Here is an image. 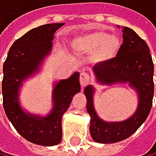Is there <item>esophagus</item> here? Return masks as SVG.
Segmentation results:
<instances>
[{
  "mask_svg": "<svg viewBox=\"0 0 156 156\" xmlns=\"http://www.w3.org/2000/svg\"><path fill=\"white\" fill-rule=\"evenodd\" d=\"M90 80H91V77L87 72H85V71L81 72V74H80V84H81L82 87H85L86 85L90 83Z\"/></svg>",
  "mask_w": 156,
  "mask_h": 156,
  "instance_id": "esophagus-1",
  "label": "esophagus"
}]
</instances>
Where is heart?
Instances as JSON below:
<instances>
[{"label": "heart", "mask_w": 156, "mask_h": 156, "mask_svg": "<svg viewBox=\"0 0 156 156\" xmlns=\"http://www.w3.org/2000/svg\"><path fill=\"white\" fill-rule=\"evenodd\" d=\"M75 50L93 51L96 62H105L114 58L121 48V39L102 30L86 32L76 36L72 41Z\"/></svg>", "instance_id": "1"}]
</instances>
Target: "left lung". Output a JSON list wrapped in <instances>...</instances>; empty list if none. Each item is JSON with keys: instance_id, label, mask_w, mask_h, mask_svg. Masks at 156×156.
Returning <instances> with one entry per match:
<instances>
[{"instance_id": "left-lung-1", "label": "left lung", "mask_w": 156, "mask_h": 156, "mask_svg": "<svg viewBox=\"0 0 156 156\" xmlns=\"http://www.w3.org/2000/svg\"><path fill=\"white\" fill-rule=\"evenodd\" d=\"M123 44L114 58L98 62L93 67L98 82L104 84L126 83L136 89L139 105L135 114L122 122H105L98 118L93 105V86H87L84 94L87 98V111L91 116L90 133L98 143L120 142L133 135L150 114L154 93L153 62L145 40L131 28L122 27Z\"/></svg>"}]
</instances>
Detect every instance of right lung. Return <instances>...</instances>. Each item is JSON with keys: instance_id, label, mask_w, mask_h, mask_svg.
Here are the masks:
<instances>
[{"instance_id": "1", "label": "right lung", "mask_w": 156, "mask_h": 156, "mask_svg": "<svg viewBox=\"0 0 156 156\" xmlns=\"http://www.w3.org/2000/svg\"><path fill=\"white\" fill-rule=\"evenodd\" d=\"M64 23L45 24L25 33L9 51L2 82L4 109L15 130L27 141L40 146H55L61 141V117L75 94L80 92L79 73L61 80L54 89V108L47 117L26 114L18 102L21 82L33 74L51 50L54 34Z\"/></svg>"}]
</instances>
